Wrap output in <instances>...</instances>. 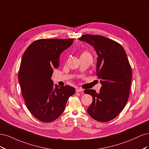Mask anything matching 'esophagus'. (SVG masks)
<instances>
[{"label": "esophagus", "instance_id": "34e87169", "mask_svg": "<svg viewBox=\"0 0 149 149\" xmlns=\"http://www.w3.org/2000/svg\"><path fill=\"white\" fill-rule=\"evenodd\" d=\"M76 92H78V93H79V92H83L84 91V89L83 88H77L76 89Z\"/></svg>", "mask_w": 149, "mask_h": 149}]
</instances>
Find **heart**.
Masks as SVG:
<instances>
[{
  "label": "heart",
  "mask_w": 149,
  "mask_h": 149,
  "mask_svg": "<svg viewBox=\"0 0 149 149\" xmlns=\"http://www.w3.org/2000/svg\"><path fill=\"white\" fill-rule=\"evenodd\" d=\"M81 55H89L88 52H84V53H83Z\"/></svg>",
  "instance_id": "b5f03b06"
}]
</instances>
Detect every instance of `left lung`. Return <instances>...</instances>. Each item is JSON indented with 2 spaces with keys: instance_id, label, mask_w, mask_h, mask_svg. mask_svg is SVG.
I'll return each instance as SVG.
<instances>
[{
  "instance_id": "8db88e82",
  "label": "left lung",
  "mask_w": 149,
  "mask_h": 149,
  "mask_svg": "<svg viewBox=\"0 0 149 149\" xmlns=\"http://www.w3.org/2000/svg\"><path fill=\"white\" fill-rule=\"evenodd\" d=\"M93 47L97 55L96 71L102 84L100 91L85 89L93 102L87 109L89 116L100 122L114 119L124 109L129 99L132 70L123 47L101 35L86 34L79 38Z\"/></svg>"
}]
</instances>
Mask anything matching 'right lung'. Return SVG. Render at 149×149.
Returning <instances> with one entry per match:
<instances>
[{"label": "right lung", "mask_w": 149, "mask_h": 149, "mask_svg": "<svg viewBox=\"0 0 149 149\" xmlns=\"http://www.w3.org/2000/svg\"><path fill=\"white\" fill-rule=\"evenodd\" d=\"M73 39H40L25 51L19 72V81L26 106L32 115L43 123L56 120L64 111L73 87L54 86L53 69L59 66L61 53Z\"/></svg>", "instance_id": "1"}]
</instances>
